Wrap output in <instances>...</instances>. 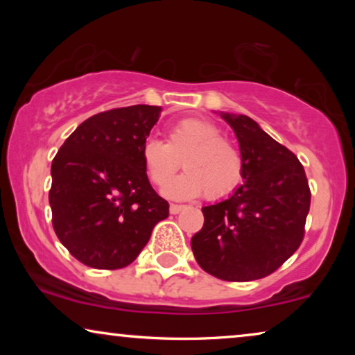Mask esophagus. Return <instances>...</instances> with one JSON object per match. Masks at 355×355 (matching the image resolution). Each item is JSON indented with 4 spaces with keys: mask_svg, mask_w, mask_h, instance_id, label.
I'll return each instance as SVG.
<instances>
[{
    "mask_svg": "<svg viewBox=\"0 0 355 355\" xmlns=\"http://www.w3.org/2000/svg\"><path fill=\"white\" fill-rule=\"evenodd\" d=\"M182 210H184V205H174V203L169 205V211H171V215H178V213Z\"/></svg>",
    "mask_w": 355,
    "mask_h": 355,
    "instance_id": "obj_1",
    "label": "esophagus"
}]
</instances>
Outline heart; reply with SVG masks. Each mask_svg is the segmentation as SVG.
<instances>
[{
    "label": "heart",
    "mask_w": 355,
    "mask_h": 355,
    "mask_svg": "<svg viewBox=\"0 0 355 355\" xmlns=\"http://www.w3.org/2000/svg\"><path fill=\"white\" fill-rule=\"evenodd\" d=\"M140 157L150 181L163 186L179 166L186 169L163 189L173 200H191L205 192L208 198H220L234 191L242 179V158L237 148L215 124L189 118L169 129L168 140H144Z\"/></svg>",
    "instance_id": "heart-1"
}]
</instances>
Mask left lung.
I'll return each instance as SVG.
<instances>
[{"mask_svg": "<svg viewBox=\"0 0 355 355\" xmlns=\"http://www.w3.org/2000/svg\"><path fill=\"white\" fill-rule=\"evenodd\" d=\"M220 116L234 130L242 184L226 200L203 207L191 245L197 263L225 281H254L278 270L304 237L310 189L297 157L245 114Z\"/></svg>", "mask_w": 355, "mask_h": 355, "instance_id": "1", "label": "left lung"}]
</instances>
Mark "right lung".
I'll list each match as a JSON object with an SVG mask.
<instances>
[{"mask_svg":"<svg viewBox=\"0 0 355 355\" xmlns=\"http://www.w3.org/2000/svg\"><path fill=\"white\" fill-rule=\"evenodd\" d=\"M159 114V106L134 105L92 116L53 159V227L87 266L132 263L155 225L168 216V202L153 191L140 157Z\"/></svg>","mask_w":355,"mask_h":355,"instance_id":"1","label":"right lung"}]
</instances>
